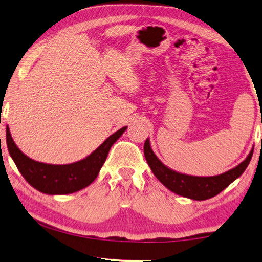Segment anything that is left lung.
Returning a JSON list of instances; mask_svg holds the SVG:
<instances>
[{
  "mask_svg": "<svg viewBox=\"0 0 262 262\" xmlns=\"http://www.w3.org/2000/svg\"><path fill=\"white\" fill-rule=\"evenodd\" d=\"M144 155L151 171L154 172L156 178L165 187H167L168 190L176 193V194L185 196V198L192 200H206L219 194L229 184H232L243 174L247 168L249 162H251L253 150H251L246 159L243 163H240L238 166L221 173V174L212 177L190 176L171 170L170 167H167L166 165L160 162L158 157L152 151L148 138L144 144Z\"/></svg>",
  "mask_w": 262,
  "mask_h": 262,
  "instance_id": "obj_1",
  "label": "left lung"
}]
</instances>
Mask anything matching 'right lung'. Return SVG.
Wrapping results in <instances>:
<instances>
[{
  "label": "right lung",
  "mask_w": 262,
  "mask_h": 262,
  "mask_svg": "<svg viewBox=\"0 0 262 262\" xmlns=\"http://www.w3.org/2000/svg\"><path fill=\"white\" fill-rule=\"evenodd\" d=\"M126 127L116 131L84 159L67 165L46 164L29 158L16 146L8 126L6 130L7 146L23 178L34 188L51 195L70 194L89 186L97 178L111 146L125 132Z\"/></svg>",
  "instance_id": "obj_1"
}]
</instances>
